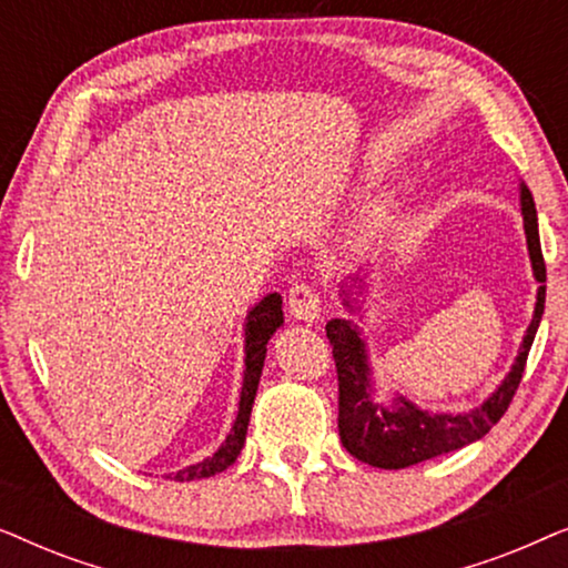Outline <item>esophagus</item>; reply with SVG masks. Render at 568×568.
<instances>
[{
  "instance_id": "obj_1",
  "label": "esophagus",
  "mask_w": 568,
  "mask_h": 568,
  "mask_svg": "<svg viewBox=\"0 0 568 568\" xmlns=\"http://www.w3.org/2000/svg\"><path fill=\"white\" fill-rule=\"evenodd\" d=\"M290 310L292 317L302 323H317L321 321V297H317L315 286L297 284L290 292Z\"/></svg>"
}]
</instances>
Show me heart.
<instances>
[{
	"mask_svg": "<svg viewBox=\"0 0 568 568\" xmlns=\"http://www.w3.org/2000/svg\"><path fill=\"white\" fill-rule=\"evenodd\" d=\"M387 222H390V199H375L362 209V214L346 230V245L352 251H364L385 235Z\"/></svg>",
	"mask_w": 568,
	"mask_h": 568,
	"instance_id": "1",
	"label": "heart"
}]
</instances>
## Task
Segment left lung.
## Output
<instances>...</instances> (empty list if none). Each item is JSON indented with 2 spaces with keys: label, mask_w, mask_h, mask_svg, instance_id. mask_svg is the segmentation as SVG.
<instances>
[{
  "label": "left lung",
  "mask_w": 568,
  "mask_h": 568,
  "mask_svg": "<svg viewBox=\"0 0 568 568\" xmlns=\"http://www.w3.org/2000/svg\"><path fill=\"white\" fill-rule=\"evenodd\" d=\"M519 212H523L532 278L540 284L535 292L532 321L527 325L507 377L496 385V390L484 403L465 414L422 408L403 393L383 390L377 385L369 344L362 328V323H367L369 294L375 292L372 286L375 268H359L354 276H346L341 282V305L356 315V321L333 317L325 325V333L331 338L333 359L338 369V437L346 453L354 455L356 460L385 470L410 468V465L468 447L486 437L504 416V410L509 408V400L515 398L519 379H523L535 333L542 321V310H546V263H542L540 251L538 212H535L532 193L523 181H519ZM379 392L386 393L383 402L378 400Z\"/></svg>",
  "instance_id": "left-lung-1"
}]
</instances>
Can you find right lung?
I'll return each mask as SVG.
<instances>
[{
  "instance_id": "1",
  "label": "right lung",
  "mask_w": 568,
  "mask_h": 568,
  "mask_svg": "<svg viewBox=\"0 0 568 568\" xmlns=\"http://www.w3.org/2000/svg\"><path fill=\"white\" fill-rule=\"evenodd\" d=\"M284 325L282 313V294L271 292L261 302L247 310L245 323H243V348H245V369H243V387H240V403H237V416L232 422V429L227 439L216 447L212 457H204L201 463L185 465L183 470L170 473L168 478L173 480H199V478H212L216 473L227 470L232 463L237 460L240 449L245 447V434L247 424H251V410L255 400V390H258L263 362H266V346L274 333Z\"/></svg>"
}]
</instances>
